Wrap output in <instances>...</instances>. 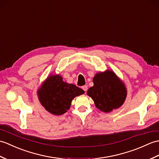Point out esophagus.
I'll list each match as a JSON object with an SVG mask.
<instances>
[{"label": "esophagus", "instance_id": "obj_1", "mask_svg": "<svg viewBox=\"0 0 159 159\" xmlns=\"http://www.w3.org/2000/svg\"><path fill=\"white\" fill-rule=\"evenodd\" d=\"M82 89L84 91H87V85H84V86L82 87Z\"/></svg>", "mask_w": 159, "mask_h": 159}]
</instances>
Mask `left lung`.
Returning a JSON list of instances; mask_svg holds the SVG:
<instances>
[{
  "mask_svg": "<svg viewBox=\"0 0 159 159\" xmlns=\"http://www.w3.org/2000/svg\"><path fill=\"white\" fill-rule=\"evenodd\" d=\"M94 85L87 91L95 106L102 112H110L123 104L127 97V89L115 73L107 70L93 77Z\"/></svg>",
  "mask_w": 159,
  "mask_h": 159,
  "instance_id": "obj_1",
  "label": "left lung"
}]
</instances>
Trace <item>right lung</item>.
<instances>
[{
    "label": "right lung",
    "mask_w": 159,
    "mask_h": 159,
    "mask_svg": "<svg viewBox=\"0 0 159 159\" xmlns=\"http://www.w3.org/2000/svg\"><path fill=\"white\" fill-rule=\"evenodd\" d=\"M83 93L84 91L75 84L64 82L59 75L48 76L37 92L40 104L54 115L67 112L72 99Z\"/></svg>",
    "instance_id": "right-lung-1"
}]
</instances>
